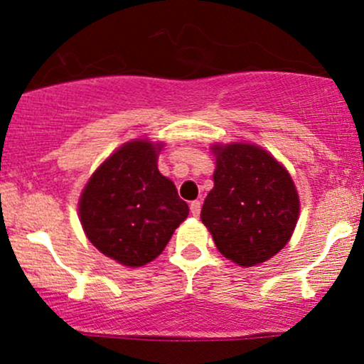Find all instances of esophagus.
Instances as JSON below:
<instances>
[{
  "label": "esophagus",
  "instance_id": "34e87169",
  "mask_svg": "<svg viewBox=\"0 0 364 364\" xmlns=\"http://www.w3.org/2000/svg\"><path fill=\"white\" fill-rule=\"evenodd\" d=\"M200 210H202V203L198 202V200H195V202L190 203V212L193 217H198L200 215Z\"/></svg>",
  "mask_w": 364,
  "mask_h": 364
}]
</instances>
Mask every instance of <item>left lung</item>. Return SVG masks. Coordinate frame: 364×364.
Segmentation results:
<instances>
[{"instance_id": "8db88e82", "label": "left lung", "mask_w": 364, "mask_h": 364, "mask_svg": "<svg viewBox=\"0 0 364 364\" xmlns=\"http://www.w3.org/2000/svg\"><path fill=\"white\" fill-rule=\"evenodd\" d=\"M214 188L202 207V223L225 258L253 267L279 253L294 231L299 198L286 169L250 144L214 147Z\"/></svg>"}]
</instances>
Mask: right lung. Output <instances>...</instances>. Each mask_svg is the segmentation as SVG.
<instances>
[{
	"label": "right lung",
	"instance_id": "right-lung-1",
	"mask_svg": "<svg viewBox=\"0 0 364 364\" xmlns=\"http://www.w3.org/2000/svg\"><path fill=\"white\" fill-rule=\"evenodd\" d=\"M161 144L128 141L99 166L83 188L80 220L99 252L127 267L152 262L186 219V202L157 169Z\"/></svg>",
	"mask_w": 364,
	"mask_h": 364
}]
</instances>
